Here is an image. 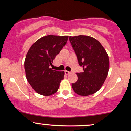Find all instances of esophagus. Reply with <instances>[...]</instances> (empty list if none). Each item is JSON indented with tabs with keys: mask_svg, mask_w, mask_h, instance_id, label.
<instances>
[{
	"mask_svg": "<svg viewBox=\"0 0 131 131\" xmlns=\"http://www.w3.org/2000/svg\"><path fill=\"white\" fill-rule=\"evenodd\" d=\"M70 73H71V72H70V71H67V70L65 71V74L66 75H69V74H70Z\"/></svg>",
	"mask_w": 131,
	"mask_h": 131,
	"instance_id": "esophagus-1",
	"label": "esophagus"
}]
</instances>
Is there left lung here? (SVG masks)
I'll use <instances>...</instances> for the list:
<instances>
[{
	"mask_svg": "<svg viewBox=\"0 0 131 131\" xmlns=\"http://www.w3.org/2000/svg\"><path fill=\"white\" fill-rule=\"evenodd\" d=\"M69 40L84 71L77 73L78 80L71 84L73 90L81 96L94 94L101 88L108 75V55L94 37L79 35L70 36Z\"/></svg>",
	"mask_w": 131,
	"mask_h": 131,
	"instance_id": "8db88e82",
	"label": "left lung"
}]
</instances>
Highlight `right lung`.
<instances>
[{"label": "right lung", "mask_w": 131, "mask_h": 131, "mask_svg": "<svg viewBox=\"0 0 131 131\" xmlns=\"http://www.w3.org/2000/svg\"><path fill=\"white\" fill-rule=\"evenodd\" d=\"M68 38V36H46L38 39L28 50L24 61L26 78L39 94L49 96L58 91L64 71L52 70L51 66Z\"/></svg>", "instance_id": "add662e5"}]
</instances>
